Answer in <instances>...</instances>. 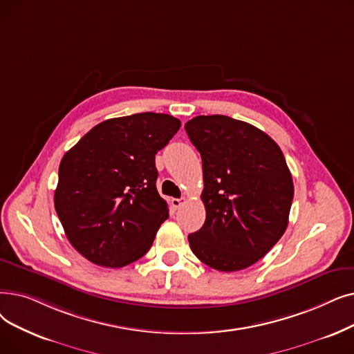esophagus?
<instances>
[{
	"mask_svg": "<svg viewBox=\"0 0 354 354\" xmlns=\"http://www.w3.org/2000/svg\"><path fill=\"white\" fill-rule=\"evenodd\" d=\"M183 203H185V199H179V198H174L172 201H171V204H172V207L175 208V209H179L182 205H183Z\"/></svg>",
	"mask_w": 354,
	"mask_h": 354,
	"instance_id": "34e87169",
	"label": "esophagus"
}]
</instances>
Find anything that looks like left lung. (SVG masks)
Instances as JSON below:
<instances>
[{
    "instance_id": "1",
    "label": "left lung",
    "mask_w": 354,
    "mask_h": 354,
    "mask_svg": "<svg viewBox=\"0 0 354 354\" xmlns=\"http://www.w3.org/2000/svg\"><path fill=\"white\" fill-rule=\"evenodd\" d=\"M203 159L207 218L188 236L212 269L236 272L262 259L288 227L294 182L281 147L257 127L227 115L185 124Z\"/></svg>"
}]
</instances>
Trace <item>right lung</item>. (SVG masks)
<instances>
[{"label":"right lung","instance_id":"obj_1","mask_svg":"<svg viewBox=\"0 0 354 354\" xmlns=\"http://www.w3.org/2000/svg\"><path fill=\"white\" fill-rule=\"evenodd\" d=\"M180 121L140 113L91 129L59 165L55 208L73 248L89 262L122 268L143 257L169 217L156 189V153Z\"/></svg>","mask_w":354,"mask_h":354}]
</instances>
